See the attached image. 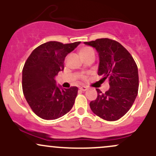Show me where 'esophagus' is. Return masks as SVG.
I'll use <instances>...</instances> for the list:
<instances>
[{"mask_svg":"<svg viewBox=\"0 0 156 156\" xmlns=\"http://www.w3.org/2000/svg\"><path fill=\"white\" fill-rule=\"evenodd\" d=\"M79 89L81 91H83V92H85V91L87 90V87H80Z\"/></svg>","mask_w":156,"mask_h":156,"instance_id":"34e87169","label":"esophagus"}]
</instances>
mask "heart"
<instances>
[{
    "label": "heart",
    "instance_id": "1",
    "mask_svg": "<svg viewBox=\"0 0 156 156\" xmlns=\"http://www.w3.org/2000/svg\"><path fill=\"white\" fill-rule=\"evenodd\" d=\"M92 51H93V50L91 48L83 47V48H80L79 53L82 57H83V56H85V55L89 54V53H90L91 52H92Z\"/></svg>",
    "mask_w": 156,
    "mask_h": 156
}]
</instances>
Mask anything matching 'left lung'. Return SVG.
<instances>
[{
  "instance_id": "left-lung-1",
  "label": "left lung",
  "mask_w": 156,
  "mask_h": 156,
  "mask_svg": "<svg viewBox=\"0 0 156 156\" xmlns=\"http://www.w3.org/2000/svg\"><path fill=\"white\" fill-rule=\"evenodd\" d=\"M95 48L99 55L98 74L109 80V89L102 93L97 89L98 98L89 103L97 116L107 121L120 119L135 101L139 88V73L130 53L117 41L108 38L84 42Z\"/></svg>"
}]
</instances>
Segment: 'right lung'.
<instances>
[{"label":"right lung","mask_w":156,"mask_h":156,"mask_svg":"<svg viewBox=\"0 0 156 156\" xmlns=\"http://www.w3.org/2000/svg\"><path fill=\"white\" fill-rule=\"evenodd\" d=\"M80 42L51 41L35 48L23 69V91L32 111L43 119H55L73 108L78 87L63 89L55 78L64 68V59Z\"/></svg>","instance_id":"1"}]
</instances>
